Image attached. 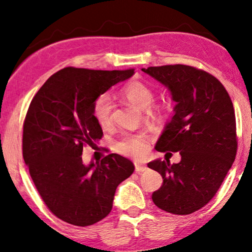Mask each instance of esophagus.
Listing matches in <instances>:
<instances>
[{
  "mask_svg": "<svg viewBox=\"0 0 252 252\" xmlns=\"http://www.w3.org/2000/svg\"><path fill=\"white\" fill-rule=\"evenodd\" d=\"M148 170V166H146L145 164L141 163V162H135V171H136L137 173H141V172H144Z\"/></svg>",
  "mask_w": 252,
  "mask_h": 252,
  "instance_id": "obj_1",
  "label": "esophagus"
}]
</instances>
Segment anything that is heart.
Returning <instances> with one entry per match:
<instances>
[{"mask_svg":"<svg viewBox=\"0 0 252 252\" xmlns=\"http://www.w3.org/2000/svg\"><path fill=\"white\" fill-rule=\"evenodd\" d=\"M123 94L130 102L137 107H150L154 99V91L145 83L139 81H131L123 88ZM111 109L113 99L107 92L99 94L92 104V115L96 123L102 128H106L111 124ZM116 151L123 156L130 158H142L149 151V138L145 134H125L116 142Z\"/></svg>","mask_w":252,"mask_h":252,"instance_id":"obj_1","label":"heart"}]
</instances>
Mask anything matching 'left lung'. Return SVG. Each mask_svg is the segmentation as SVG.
Listing matches in <instances>:
<instances>
[{"mask_svg": "<svg viewBox=\"0 0 252 252\" xmlns=\"http://www.w3.org/2000/svg\"><path fill=\"white\" fill-rule=\"evenodd\" d=\"M142 71L168 88L176 102L156 150L181 156L179 163H148L163 179L153 203L171 214H191L215 196L237 156L233 103L223 84L203 69L176 64Z\"/></svg>", "mask_w": 252, "mask_h": 252, "instance_id": "left-lung-1", "label": "left lung"}]
</instances>
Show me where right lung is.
I'll list each match as a JSON object with an SVG mask.
<instances>
[{
    "label": "right lung",
    "mask_w": 252,
    "mask_h": 252,
    "mask_svg": "<svg viewBox=\"0 0 252 252\" xmlns=\"http://www.w3.org/2000/svg\"><path fill=\"white\" fill-rule=\"evenodd\" d=\"M133 74V68L65 67L32 100L23 123V160L46 206L64 222L88 226L106 218L118 185L134 172L133 162L119 154L89 165L81 157L103 135L92 115L94 99Z\"/></svg>",
    "instance_id": "add662e5"
}]
</instances>
